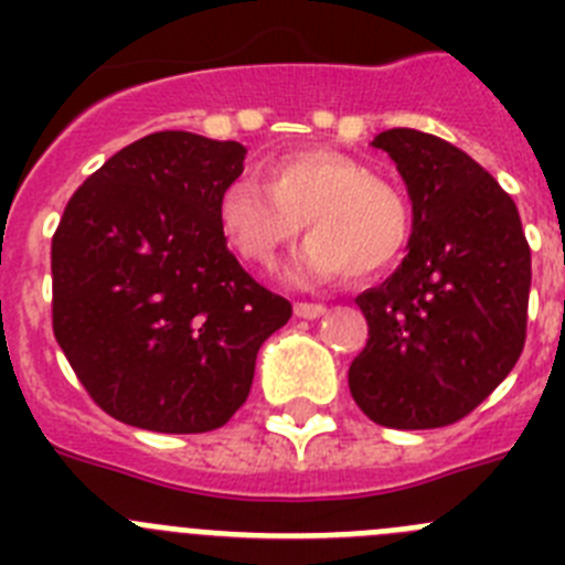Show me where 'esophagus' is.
Returning a JSON list of instances; mask_svg holds the SVG:
<instances>
[{
    "mask_svg": "<svg viewBox=\"0 0 565 565\" xmlns=\"http://www.w3.org/2000/svg\"><path fill=\"white\" fill-rule=\"evenodd\" d=\"M294 313L302 319H317L326 313V306H322V302H297V306H294Z\"/></svg>",
    "mask_w": 565,
    "mask_h": 565,
    "instance_id": "esophagus-1",
    "label": "esophagus"
}]
</instances>
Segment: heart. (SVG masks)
I'll list each match as a JSON object with an SVG mask.
<instances>
[{"label": "heart", "mask_w": 565, "mask_h": 565, "mask_svg": "<svg viewBox=\"0 0 565 565\" xmlns=\"http://www.w3.org/2000/svg\"><path fill=\"white\" fill-rule=\"evenodd\" d=\"M263 186L234 178L221 192L217 221L234 252L254 266H274L306 221L311 239L294 259L299 282L348 274L371 279L398 263L411 239V206L371 167L333 152L302 149L266 167Z\"/></svg>", "instance_id": "b5f03b06"}]
</instances>
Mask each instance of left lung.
Returning <instances> with one entry per match:
<instances>
[{
    "instance_id": "obj_1",
    "label": "left lung",
    "mask_w": 565,
    "mask_h": 565,
    "mask_svg": "<svg viewBox=\"0 0 565 565\" xmlns=\"http://www.w3.org/2000/svg\"><path fill=\"white\" fill-rule=\"evenodd\" d=\"M373 147L407 183L413 234L402 266L356 297L367 344L348 384L382 427H447L521 356L532 254L515 201L467 152L418 129L379 132Z\"/></svg>"
}]
</instances>
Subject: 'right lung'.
I'll return each instance as SVG.
<instances>
[{"instance_id":"add662e5","label":"right lung","mask_w":565,"mask_h":565,"mask_svg":"<svg viewBox=\"0 0 565 565\" xmlns=\"http://www.w3.org/2000/svg\"><path fill=\"white\" fill-rule=\"evenodd\" d=\"M246 147L167 129L115 152L53 234V333L107 416L217 430L252 391L259 344L291 319L228 252L221 192Z\"/></svg>"}]
</instances>
